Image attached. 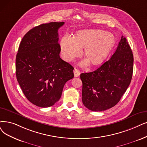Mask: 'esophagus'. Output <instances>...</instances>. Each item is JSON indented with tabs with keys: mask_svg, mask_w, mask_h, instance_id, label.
<instances>
[{
	"mask_svg": "<svg viewBox=\"0 0 147 147\" xmlns=\"http://www.w3.org/2000/svg\"><path fill=\"white\" fill-rule=\"evenodd\" d=\"M74 76L75 77H78L80 75V71L79 70H78L77 69H75L74 70Z\"/></svg>",
	"mask_w": 147,
	"mask_h": 147,
	"instance_id": "1",
	"label": "esophagus"
}]
</instances>
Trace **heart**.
Returning a JSON list of instances; mask_svg holds the SVG:
<instances>
[{
	"label": "heart",
	"instance_id": "b5f03b06",
	"mask_svg": "<svg viewBox=\"0 0 147 147\" xmlns=\"http://www.w3.org/2000/svg\"><path fill=\"white\" fill-rule=\"evenodd\" d=\"M113 35L100 29H86L80 31L75 37L64 36L61 40V52L64 60L70 61L79 56L81 48H84V54L92 65L102 63L107 57L115 45ZM85 60L81 63L86 65Z\"/></svg>",
	"mask_w": 147,
	"mask_h": 147
}]
</instances>
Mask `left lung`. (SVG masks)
Segmentation results:
<instances>
[{
    "mask_svg": "<svg viewBox=\"0 0 147 147\" xmlns=\"http://www.w3.org/2000/svg\"><path fill=\"white\" fill-rule=\"evenodd\" d=\"M133 55L125 37L122 36L115 53L95 71L83 73L82 101L93 111H101L118 103L130 84Z\"/></svg>",
    "mask_w": 147,
    "mask_h": 147,
    "instance_id": "obj_1",
    "label": "left lung"
}]
</instances>
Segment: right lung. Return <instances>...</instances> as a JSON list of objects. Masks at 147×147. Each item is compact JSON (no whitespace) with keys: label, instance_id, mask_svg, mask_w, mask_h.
I'll list each match as a JSON object with an SVG mask.
<instances>
[{"label":"right lung","instance_id":"add662e5","mask_svg":"<svg viewBox=\"0 0 147 147\" xmlns=\"http://www.w3.org/2000/svg\"><path fill=\"white\" fill-rule=\"evenodd\" d=\"M64 22L36 26L23 37L16 55L17 81L26 98L40 107L59 101L64 84L74 77V68L60 57L58 30Z\"/></svg>","mask_w":147,"mask_h":147}]
</instances>
